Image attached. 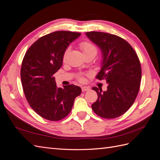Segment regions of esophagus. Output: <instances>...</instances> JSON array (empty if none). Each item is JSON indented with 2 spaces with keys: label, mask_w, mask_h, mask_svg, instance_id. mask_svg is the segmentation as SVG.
<instances>
[{
  "label": "esophagus",
  "mask_w": 160,
  "mask_h": 160,
  "mask_svg": "<svg viewBox=\"0 0 160 160\" xmlns=\"http://www.w3.org/2000/svg\"><path fill=\"white\" fill-rule=\"evenodd\" d=\"M90 90V88L88 86H82V92H85V91H88Z\"/></svg>",
  "instance_id": "esophagus-1"
}]
</instances>
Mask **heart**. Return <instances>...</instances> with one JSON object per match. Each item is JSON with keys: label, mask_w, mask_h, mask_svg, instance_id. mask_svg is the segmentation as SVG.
Instances as JSON below:
<instances>
[{"label": "heart", "mask_w": 160, "mask_h": 160, "mask_svg": "<svg viewBox=\"0 0 160 160\" xmlns=\"http://www.w3.org/2000/svg\"><path fill=\"white\" fill-rule=\"evenodd\" d=\"M80 48L82 49V51L83 52L84 56L86 57L90 56V55H92V54H97V49L96 48L95 45L91 42H88V41H84V42H81L80 43ZM70 48H68L65 50V52L63 55V61L66 60L68 55L70 52ZM78 78L79 81L80 82H83L84 80V78L82 76H78Z\"/></svg>", "instance_id": "obj_1"}]
</instances>
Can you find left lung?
I'll use <instances>...</instances> for the list:
<instances>
[{
  "label": "left lung",
  "mask_w": 160,
  "mask_h": 160,
  "mask_svg": "<svg viewBox=\"0 0 160 160\" xmlns=\"http://www.w3.org/2000/svg\"><path fill=\"white\" fill-rule=\"evenodd\" d=\"M86 35L102 52V67L97 78L106 80L108 84L104 92L102 88H92L98 95L92 110L104 118L120 117L132 106L139 91V58L131 45L117 35L97 31L86 32Z\"/></svg>",
  "instance_id": "obj_1"
}]
</instances>
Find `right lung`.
Here are the masks:
<instances>
[{
  "label": "right lung",
  "instance_id": "add662e5",
  "mask_svg": "<svg viewBox=\"0 0 160 160\" xmlns=\"http://www.w3.org/2000/svg\"><path fill=\"white\" fill-rule=\"evenodd\" d=\"M80 35L55 31L40 38L25 53L21 69L22 89L30 107L45 119L57 121L65 118L82 92L80 87L74 84L57 88L53 77L62 66L65 50Z\"/></svg>",
  "mask_w": 160,
  "mask_h": 160
}]
</instances>
